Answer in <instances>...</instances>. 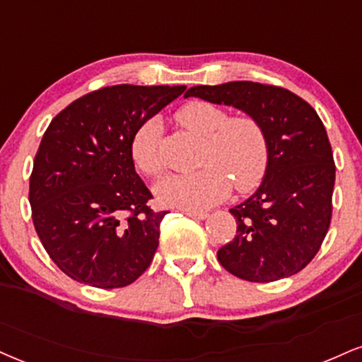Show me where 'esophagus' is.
Wrapping results in <instances>:
<instances>
[{
	"label": "esophagus",
	"instance_id": "obj_1",
	"mask_svg": "<svg viewBox=\"0 0 362 362\" xmlns=\"http://www.w3.org/2000/svg\"><path fill=\"white\" fill-rule=\"evenodd\" d=\"M185 216L192 217V219H206L207 217V212H195V211H185L184 212Z\"/></svg>",
	"mask_w": 362,
	"mask_h": 362
}]
</instances>
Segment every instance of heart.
I'll return each mask as SVG.
<instances>
[{
  "label": "heart",
  "instance_id": "heart-1",
  "mask_svg": "<svg viewBox=\"0 0 362 362\" xmlns=\"http://www.w3.org/2000/svg\"><path fill=\"white\" fill-rule=\"evenodd\" d=\"M177 121L204 138L200 167L187 175H170L155 187L162 206L204 211L228 195L230 184L236 192L255 189L268 167V138L258 119L247 115L228 116V111L207 101H190L177 111ZM163 126L150 117L138 126L129 143V155L139 172L160 177Z\"/></svg>",
  "mask_w": 362,
  "mask_h": 362
}]
</instances>
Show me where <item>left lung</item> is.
<instances>
[{
  "label": "left lung",
  "mask_w": 362,
  "mask_h": 362,
  "mask_svg": "<svg viewBox=\"0 0 362 362\" xmlns=\"http://www.w3.org/2000/svg\"><path fill=\"white\" fill-rule=\"evenodd\" d=\"M226 104L263 126L268 167L259 189L229 209L238 229L217 259L234 276L268 283L291 276L313 259L332 219L335 163L315 110L288 89L251 81L195 86L185 98Z\"/></svg>",
  "instance_id": "8db88e82"
}]
</instances>
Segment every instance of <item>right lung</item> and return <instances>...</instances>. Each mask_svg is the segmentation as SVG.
I'll list each match as a JSON object with an SVG mask.
<instances>
[{"label": "right lung", "instance_id": "right-lung-1", "mask_svg": "<svg viewBox=\"0 0 362 362\" xmlns=\"http://www.w3.org/2000/svg\"><path fill=\"white\" fill-rule=\"evenodd\" d=\"M185 86H110L82 95L43 134L30 175L35 230L72 280L121 288L153 259L167 212L134 172L133 133Z\"/></svg>", "mask_w": 362, "mask_h": 362}]
</instances>
